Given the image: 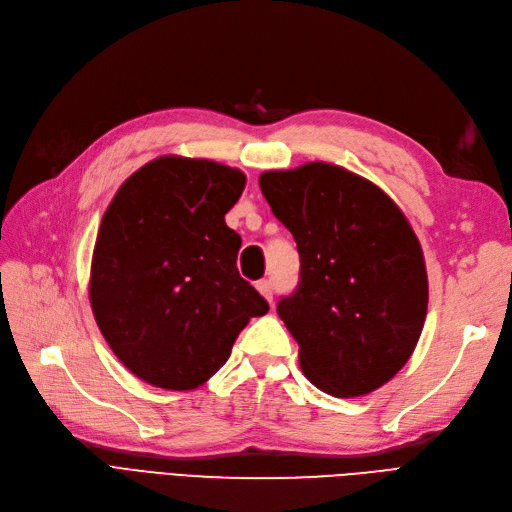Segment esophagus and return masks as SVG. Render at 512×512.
<instances>
[{
    "instance_id": "obj_1",
    "label": "esophagus",
    "mask_w": 512,
    "mask_h": 512,
    "mask_svg": "<svg viewBox=\"0 0 512 512\" xmlns=\"http://www.w3.org/2000/svg\"><path fill=\"white\" fill-rule=\"evenodd\" d=\"M256 288H258V293L265 297L269 303L273 301V282L271 280H260L258 284H256Z\"/></svg>"
}]
</instances>
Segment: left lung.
<instances>
[{
    "label": "left lung",
    "instance_id": "obj_1",
    "mask_svg": "<svg viewBox=\"0 0 512 512\" xmlns=\"http://www.w3.org/2000/svg\"><path fill=\"white\" fill-rule=\"evenodd\" d=\"M262 196L290 230L299 282L278 314L299 366L331 396H364L407 364L422 334L428 280L405 215L366 178L331 163L265 172Z\"/></svg>",
    "mask_w": 512,
    "mask_h": 512
}]
</instances>
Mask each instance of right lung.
<instances>
[{
  "instance_id": "1",
  "label": "right lung",
  "mask_w": 512,
  "mask_h": 512,
  "mask_svg": "<svg viewBox=\"0 0 512 512\" xmlns=\"http://www.w3.org/2000/svg\"><path fill=\"white\" fill-rule=\"evenodd\" d=\"M245 176L206 159L161 157L129 176L96 237L90 303L133 375L193 390L222 368L269 303L237 269L241 237L226 213Z\"/></svg>"
}]
</instances>
